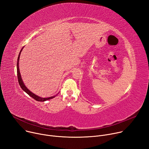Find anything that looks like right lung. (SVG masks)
Instances as JSON below:
<instances>
[{
  "instance_id": "right-lung-1",
  "label": "right lung",
  "mask_w": 149,
  "mask_h": 149,
  "mask_svg": "<svg viewBox=\"0 0 149 149\" xmlns=\"http://www.w3.org/2000/svg\"><path fill=\"white\" fill-rule=\"evenodd\" d=\"M23 47L22 48V49L21 50L19 53V55H18V60H17V76H18V83H19V84L21 87V88L23 90V91H24L25 92H26V93H27L30 96H31L32 98H33L34 99H35L37 101H38V102H45V101H46L47 100H49V99H53L54 97H55L56 96H52V97H47V98H43V97H39L37 95H36V94H34L33 93H32L31 91H30L27 88H26V87L25 86V84H24L23 81H22V79L21 78V74H20V72H19V57H20V54H21V52L22 50Z\"/></svg>"
}]
</instances>
